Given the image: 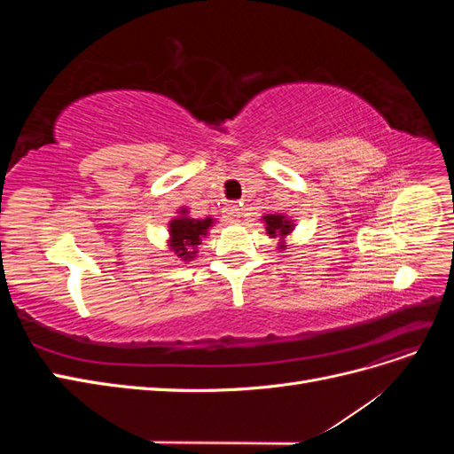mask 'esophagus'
I'll use <instances>...</instances> for the list:
<instances>
[{
	"instance_id": "obj_1",
	"label": "esophagus",
	"mask_w": 454,
	"mask_h": 454,
	"mask_svg": "<svg viewBox=\"0 0 454 454\" xmlns=\"http://www.w3.org/2000/svg\"><path fill=\"white\" fill-rule=\"evenodd\" d=\"M242 208L240 206H237V204H231V206H227V208L223 210V217H225V222L227 223H237L239 219H240V212Z\"/></svg>"
}]
</instances>
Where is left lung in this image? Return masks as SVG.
Segmentation results:
<instances>
[{"instance_id":"8db88e82","label":"left lung","mask_w":454,"mask_h":454,"mask_svg":"<svg viewBox=\"0 0 454 454\" xmlns=\"http://www.w3.org/2000/svg\"><path fill=\"white\" fill-rule=\"evenodd\" d=\"M261 222L265 223V231L270 239H278V250H286V237L292 235L295 227L294 219L286 217L284 214H265L261 215Z\"/></svg>"}]
</instances>
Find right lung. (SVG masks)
Returning a JSON list of instances; mask_svg holds the SVG:
<instances>
[{"instance_id":"right-lung-1","label":"right lung","mask_w":454,"mask_h":454,"mask_svg":"<svg viewBox=\"0 0 454 454\" xmlns=\"http://www.w3.org/2000/svg\"><path fill=\"white\" fill-rule=\"evenodd\" d=\"M215 223L214 217L195 219L189 215V208H180L168 223V248L182 261H193L199 254V244L208 235V229Z\"/></svg>"}]
</instances>
